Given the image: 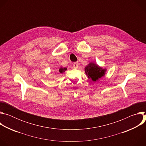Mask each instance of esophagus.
Wrapping results in <instances>:
<instances>
[{
    "label": "esophagus",
    "mask_w": 146,
    "mask_h": 146,
    "mask_svg": "<svg viewBox=\"0 0 146 146\" xmlns=\"http://www.w3.org/2000/svg\"><path fill=\"white\" fill-rule=\"evenodd\" d=\"M73 68H75V69H77V68H78V64L77 63V62H75V63H74V64H73Z\"/></svg>",
    "instance_id": "obj_1"
}]
</instances>
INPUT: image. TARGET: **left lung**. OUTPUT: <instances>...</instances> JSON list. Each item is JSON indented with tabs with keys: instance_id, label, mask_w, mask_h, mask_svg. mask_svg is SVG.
<instances>
[{
	"instance_id": "1",
	"label": "left lung",
	"mask_w": 146,
	"mask_h": 146,
	"mask_svg": "<svg viewBox=\"0 0 146 146\" xmlns=\"http://www.w3.org/2000/svg\"><path fill=\"white\" fill-rule=\"evenodd\" d=\"M87 76L93 81H96L106 74L107 69L103 68L95 62H91L84 68Z\"/></svg>"
}]
</instances>
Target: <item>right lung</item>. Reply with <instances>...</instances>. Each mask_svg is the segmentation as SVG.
Masks as SVG:
<instances>
[{"label": "right lung", "instance_id": "1", "mask_svg": "<svg viewBox=\"0 0 146 146\" xmlns=\"http://www.w3.org/2000/svg\"><path fill=\"white\" fill-rule=\"evenodd\" d=\"M67 70V68H62V67H60L59 70H58V72L60 74H63L66 70Z\"/></svg>", "mask_w": 146, "mask_h": 146}]
</instances>
